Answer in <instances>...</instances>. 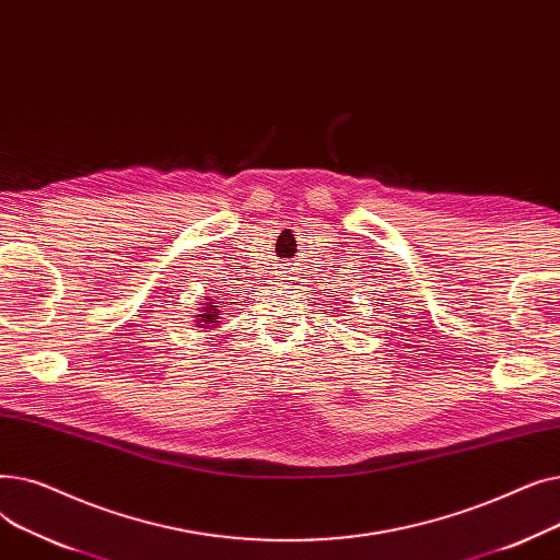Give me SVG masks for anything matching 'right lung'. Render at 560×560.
Listing matches in <instances>:
<instances>
[{
	"label": "right lung",
	"instance_id": "1",
	"mask_svg": "<svg viewBox=\"0 0 560 560\" xmlns=\"http://www.w3.org/2000/svg\"><path fill=\"white\" fill-rule=\"evenodd\" d=\"M215 302H206L203 304V308H201V313L199 315H195L197 319V327L199 329H215L218 327V322H220V306H213Z\"/></svg>",
	"mask_w": 560,
	"mask_h": 560
}]
</instances>
